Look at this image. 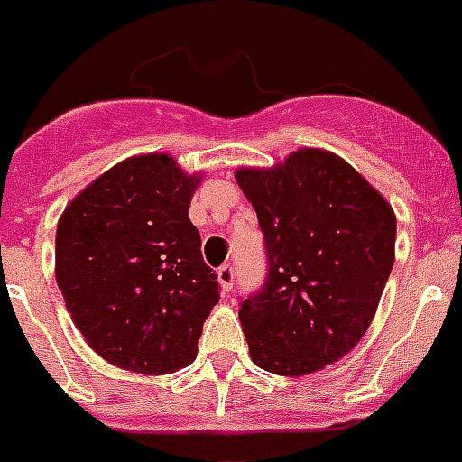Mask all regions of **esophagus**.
Masks as SVG:
<instances>
[{
    "instance_id": "1",
    "label": "esophagus",
    "mask_w": 462,
    "mask_h": 462,
    "mask_svg": "<svg viewBox=\"0 0 462 462\" xmlns=\"http://www.w3.org/2000/svg\"><path fill=\"white\" fill-rule=\"evenodd\" d=\"M217 281H220V288H223V291H230L232 283H235V269L227 266V263L220 266V269H217Z\"/></svg>"
}]
</instances>
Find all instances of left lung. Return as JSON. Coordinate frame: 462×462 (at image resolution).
<instances>
[{
    "mask_svg": "<svg viewBox=\"0 0 462 462\" xmlns=\"http://www.w3.org/2000/svg\"><path fill=\"white\" fill-rule=\"evenodd\" d=\"M269 273L239 302L249 356L276 375L339 361L371 327L395 263L393 206L339 154L300 147L273 167H239Z\"/></svg>",
    "mask_w": 462,
    "mask_h": 462,
    "instance_id": "obj_1",
    "label": "left lung"
}]
</instances>
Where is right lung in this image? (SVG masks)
<instances>
[{"label":"right lung","mask_w":462,"mask_h":462,"mask_svg":"<svg viewBox=\"0 0 462 462\" xmlns=\"http://www.w3.org/2000/svg\"><path fill=\"white\" fill-rule=\"evenodd\" d=\"M200 179L171 154H137L94 179L60 216L58 288L84 341L111 365L167 375L196 358L220 300L189 220Z\"/></svg>","instance_id":"1"}]
</instances>
